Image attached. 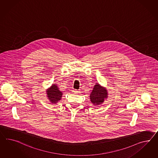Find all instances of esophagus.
Masks as SVG:
<instances>
[{
  "label": "esophagus",
  "instance_id": "esophagus-1",
  "mask_svg": "<svg viewBox=\"0 0 158 158\" xmlns=\"http://www.w3.org/2000/svg\"><path fill=\"white\" fill-rule=\"evenodd\" d=\"M73 93H79L80 91H79V90H73Z\"/></svg>",
  "mask_w": 158,
  "mask_h": 158
}]
</instances>
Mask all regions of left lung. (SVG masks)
Instances as JSON below:
<instances>
[{
    "mask_svg": "<svg viewBox=\"0 0 158 158\" xmlns=\"http://www.w3.org/2000/svg\"><path fill=\"white\" fill-rule=\"evenodd\" d=\"M107 95L106 90L100 86L99 84L95 85L93 91L90 94L91 101L95 105H100L104 101L105 98H107Z\"/></svg>",
    "mask_w": 158,
    "mask_h": 158,
    "instance_id": "left-lung-1",
    "label": "left lung"
}]
</instances>
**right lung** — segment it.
I'll return each mask as SVG.
<instances>
[{"mask_svg": "<svg viewBox=\"0 0 158 158\" xmlns=\"http://www.w3.org/2000/svg\"><path fill=\"white\" fill-rule=\"evenodd\" d=\"M47 95L50 101L52 103H56L60 101L62 97V93L59 90V88L56 85H53L48 90Z\"/></svg>", "mask_w": 158, "mask_h": 158, "instance_id": "obj_1", "label": "right lung"}]
</instances>
